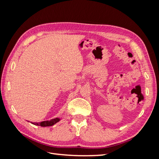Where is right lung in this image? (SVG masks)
<instances>
[{
	"instance_id": "right-lung-1",
	"label": "right lung",
	"mask_w": 159,
	"mask_h": 159,
	"mask_svg": "<svg viewBox=\"0 0 159 159\" xmlns=\"http://www.w3.org/2000/svg\"><path fill=\"white\" fill-rule=\"evenodd\" d=\"M59 121H60L59 118H55V119H52L50 120V121H45L40 123H32V124L35 125H38L41 127H49V126L54 125V124H56Z\"/></svg>"
}]
</instances>
